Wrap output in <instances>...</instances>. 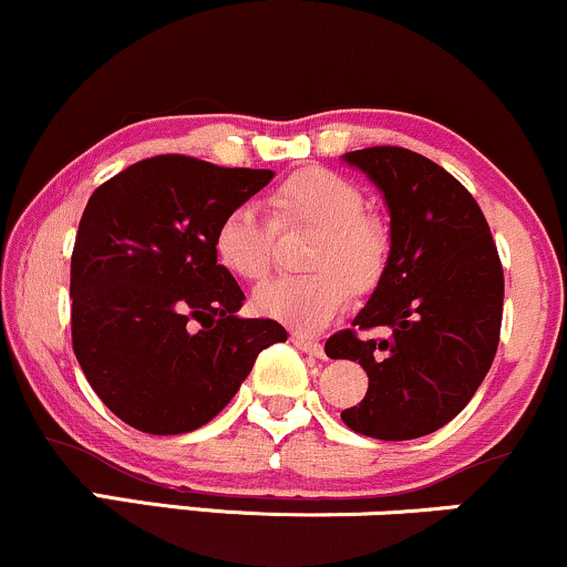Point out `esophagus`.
Listing matches in <instances>:
<instances>
[{
    "mask_svg": "<svg viewBox=\"0 0 567 567\" xmlns=\"http://www.w3.org/2000/svg\"><path fill=\"white\" fill-rule=\"evenodd\" d=\"M295 344L302 352H310V355H316V358H323V344L318 342V339H308V337H295Z\"/></svg>",
    "mask_w": 567,
    "mask_h": 567,
    "instance_id": "obj_1",
    "label": "esophagus"
}]
</instances>
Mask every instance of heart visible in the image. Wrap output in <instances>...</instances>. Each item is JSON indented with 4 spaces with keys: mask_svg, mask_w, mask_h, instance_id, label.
Returning a JSON list of instances; mask_svg holds the SVG:
<instances>
[{
    "mask_svg": "<svg viewBox=\"0 0 567 567\" xmlns=\"http://www.w3.org/2000/svg\"><path fill=\"white\" fill-rule=\"evenodd\" d=\"M270 219L255 204L230 206L219 217L212 246L217 262L241 281H262L272 268L276 228H312L305 276H286L255 291V310L295 331L323 329L348 305L350 289L365 295L382 281L390 236L365 215L358 185L331 169L308 166L270 193Z\"/></svg>",
    "mask_w": 567,
    "mask_h": 567,
    "instance_id": "obj_1",
    "label": "heart"
}]
</instances>
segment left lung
Segmentation results:
<instances>
[{
  "mask_svg": "<svg viewBox=\"0 0 567 567\" xmlns=\"http://www.w3.org/2000/svg\"><path fill=\"white\" fill-rule=\"evenodd\" d=\"M390 206V259L352 329L326 355L358 361L369 390L342 422L377 441H414L449 424L494 363L504 270L483 209L454 175L398 145L344 153ZM388 328L390 338H361Z\"/></svg>",
  "mask_w": 567,
  "mask_h": 567,
  "instance_id": "1",
  "label": "left lung"
}]
</instances>
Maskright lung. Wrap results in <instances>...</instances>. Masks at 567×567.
Masks as SVG:
<instances>
[{
	"mask_svg": "<svg viewBox=\"0 0 567 567\" xmlns=\"http://www.w3.org/2000/svg\"><path fill=\"white\" fill-rule=\"evenodd\" d=\"M270 169L166 153L92 193L71 255V342L86 382L122 422L183 435L212 422L265 348L270 318H238L244 291L212 236Z\"/></svg>",
	"mask_w": 567,
	"mask_h": 567,
	"instance_id": "obj_1",
	"label": "right lung"
}]
</instances>
